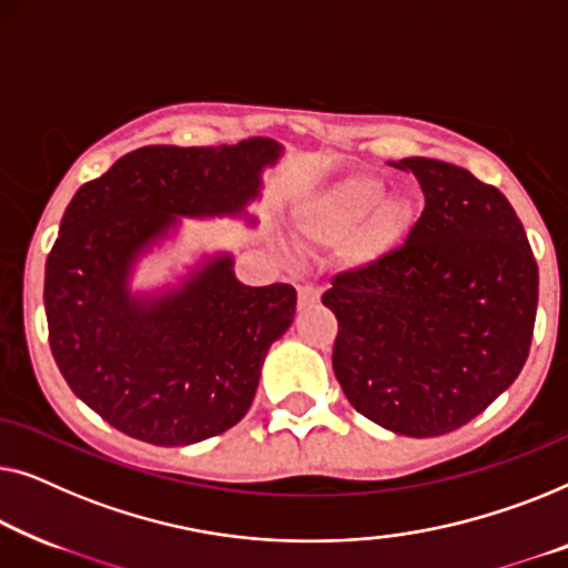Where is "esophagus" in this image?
<instances>
[{
	"label": "esophagus",
	"mask_w": 568,
	"mask_h": 568,
	"mask_svg": "<svg viewBox=\"0 0 568 568\" xmlns=\"http://www.w3.org/2000/svg\"><path fill=\"white\" fill-rule=\"evenodd\" d=\"M318 303V291L316 287H311V285H301L298 287V308L303 311V308H311V306H316Z\"/></svg>",
	"instance_id": "1"
}]
</instances>
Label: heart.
<instances>
[{
  "instance_id": "heart-1",
  "label": "heart",
  "mask_w": 568,
  "mask_h": 568,
  "mask_svg": "<svg viewBox=\"0 0 568 568\" xmlns=\"http://www.w3.org/2000/svg\"><path fill=\"white\" fill-rule=\"evenodd\" d=\"M383 193V182L371 174L311 187L295 197V234L308 246H337L345 273L375 270L398 250L414 219L409 197Z\"/></svg>"
}]
</instances>
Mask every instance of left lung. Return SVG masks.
<instances>
[{"label":"left lung","mask_w":568,"mask_h":568,"mask_svg":"<svg viewBox=\"0 0 568 568\" xmlns=\"http://www.w3.org/2000/svg\"><path fill=\"white\" fill-rule=\"evenodd\" d=\"M412 172L425 211L367 273L334 277L332 367L347 402L383 429L437 437L468 425L513 386L530 353L538 265L497 187L440 159Z\"/></svg>","instance_id":"8db88e82"}]
</instances>
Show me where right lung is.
<instances>
[{"label":"right lung","mask_w":568,"mask_h":568,"mask_svg":"<svg viewBox=\"0 0 568 568\" xmlns=\"http://www.w3.org/2000/svg\"><path fill=\"white\" fill-rule=\"evenodd\" d=\"M275 139L236 146H143L77 190L45 262L48 342L69 388L128 437L193 445L250 412L262 363L293 324L295 287L244 285L213 250L135 287L185 221L257 226L250 205L281 162Z\"/></svg>","instance_id":"add662e5"}]
</instances>
